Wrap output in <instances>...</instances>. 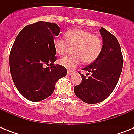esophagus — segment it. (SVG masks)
<instances>
[{
  "label": "esophagus",
  "mask_w": 134,
  "mask_h": 134,
  "mask_svg": "<svg viewBox=\"0 0 134 134\" xmlns=\"http://www.w3.org/2000/svg\"><path fill=\"white\" fill-rule=\"evenodd\" d=\"M72 74H73V72H68V73H67V74H68V75H69V76L72 75Z\"/></svg>",
  "instance_id": "obj_1"
}]
</instances>
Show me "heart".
I'll use <instances>...</instances> for the list:
<instances>
[{"label":"heart","instance_id":"obj_1","mask_svg":"<svg viewBox=\"0 0 134 134\" xmlns=\"http://www.w3.org/2000/svg\"><path fill=\"white\" fill-rule=\"evenodd\" d=\"M68 44L74 46L72 55H66L59 60L60 66L68 70H73L82 60L85 63L94 61L102 49L103 42L98 35L81 29H73L65 34ZM66 41L62 38L54 40V46L57 54L63 55L66 51Z\"/></svg>","mask_w":134,"mask_h":134}]
</instances>
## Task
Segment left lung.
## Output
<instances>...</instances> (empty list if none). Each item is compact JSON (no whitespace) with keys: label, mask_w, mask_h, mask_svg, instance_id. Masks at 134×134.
<instances>
[{"label":"left lung","mask_w":134,"mask_h":134,"mask_svg":"<svg viewBox=\"0 0 134 134\" xmlns=\"http://www.w3.org/2000/svg\"><path fill=\"white\" fill-rule=\"evenodd\" d=\"M99 31L102 49L93 63L82 69L91 75L86 78L80 74L82 80L74 87L76 97L88 104L98 103L108 97L118 84L123 68L122 53L117 38L103 27Z\"/></svg>","instance_id":"1"}]
</instances>
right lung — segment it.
I'll return each mask as SVG.
<instances>
[{
	"mask_svg": "<svg viewBox=\"0 0 134 134\" xmlns=\"http://www.w3.org/2000/svg\"><path fill=\"white\" fill-rule=\"evenodd\" d=\"M60 29L54 23L39 21L27 25L16 36L9 57L10 74L20 93L31 101L48 98L67 70L54 65V39ZM50 65L49 67H47Z\"/></svg>",
	"mask_w": 134,
	"mask_h": 134,
	"instance_id": "right-lung-1",
	"label": "right lung"
}]
</instances>
